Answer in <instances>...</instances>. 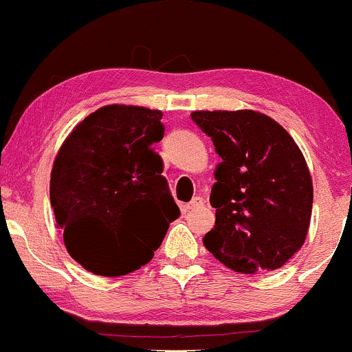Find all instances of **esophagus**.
<instances>
[{
  "label": "esophagus",
  "mask_w": 352,
  "mask_h": 352,
  "mask_svg": "<svg viewBox=\"0 0 352 352\" xmlns=\"http://www.w3.org/2000/svg\"><path fill=\"white\" fill-rule=\"evenodd\" d=\"M202 206H204V201H202L201 197H194L190 202H188V204H186V209H187V210H190V209H199V207H202Z\"/></svg>",
  "instance_id": "1"
}]
</instances>
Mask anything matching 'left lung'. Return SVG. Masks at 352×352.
Masks as SVG:
<instances>
[{
	"mask_svg": "<svg viewBox=\"0 0 352 352\" xmlns=\"http://www.w3.org/2000/svg\"><path fill=\"white\" fill-rule=\"evenodd\" d=\"M221 164L210 190L216 224L204 246L228 268H282L307 238L314 202L309 166L287 129L251 109L194 111Z\"/></svg>",
	"mask_w": 352,
	"mask_h": 352,
	"instance_id": "1",
	"label": "left lung"
}]
</instances>
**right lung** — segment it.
Wrapping results in <instances>:
<instances>
[{"label": "right lung", "mask_w": 352, "mask_h": 352, "mask_svg": "<svg viewBox=\"0 0 352 352\" xmlns=\"http://www.w3.org/2000/svg\"><path fill=\"white\" fill-rule=\"evenodd\" d=\"M162 111L111 104L91 113L62 143L50 204L69 254L101 276H121L153 258L180 216L153 143Z\"/></svg>", "instance_id": "right-lung-1"}]
</instances>
